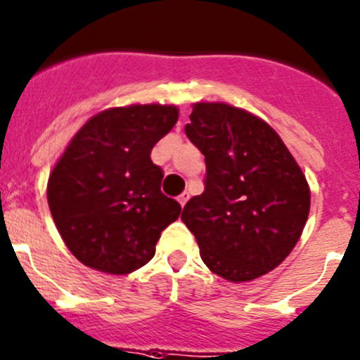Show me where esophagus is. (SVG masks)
I'll return each mask as SVG.
<instances>
[{"mask_svg": "<svg viewBox=\"0 0 360 360\" xmlns=\"http://www.w3.org/2000/svg\"><path fill=\"white\" fill-rule=\"evenodd\" d=\"M187 200H189V193H182L180 194V196H178V203H180V205H186L187 203Z\"/></svg>", "mask_w": 360, "mask_h": 360, "instance_id": "obj_1", "label": "esophagus"}]
</instances>
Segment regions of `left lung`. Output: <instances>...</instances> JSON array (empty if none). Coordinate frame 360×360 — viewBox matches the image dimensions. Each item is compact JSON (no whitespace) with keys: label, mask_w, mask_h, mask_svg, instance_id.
I'll return each mask as SVG.
<instances>
[{"label":"left lung","mask_w":360,"mask_h":360,"mask_svg":"<svg viewBox=\"0 0 360 360\" xmlns=\"http://www.w3.org/2000/svg\"><path fill=\"white\" fill-rule=\"evenodd\" d=\"M186 124L205 155V191L191 198L182 221L207 268L229 282L273 271L307 223L311 189L280 135L259 115L221 101L193 105Z\"/></svg>","instance_id":"1"}]
</instances>
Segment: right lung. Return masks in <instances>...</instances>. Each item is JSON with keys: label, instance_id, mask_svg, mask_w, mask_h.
Listing matches in <instances>:
<instances>
[{"label": "right lung", "instance_id": "add662e5", "mask_svg": "<svg viewBox=\"0 0 360 360\" xmlns=\"http://www.w3.org/2000/svg\"><path fill=\"white\" fill-rule=\"evenodd\" d=\"M174 105H128L92 115L48 178V205L69 252L87 268L127 275L155 255L180 203L160 191L151 150L176 124Z\"/></svg>", "mask_w": 360, "mask_h": 360}]
</instances>
